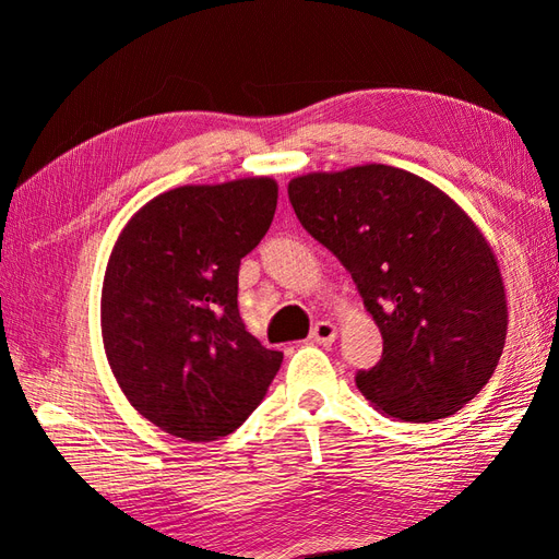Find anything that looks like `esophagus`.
I'll return each mask as SVG.
<instances>
[{
  "mask_svg": "<svg viewBox=\"0 0 559 559\" xmlns=\"http://www.w3.org/2000/svg\"><path fill=\"white\" fill-rule=\"evenodd\" d=\"M335 335H337L335 324H331V321H317L310 331V341L319 345H331L335 341Z\"/></svg>",
  "mask_w": 559,
  "mask_h": 559,
  "instance_id": "obj_1",
  "label": "esophagus"
}]
</instances>
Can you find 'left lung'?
Masks as SVG:
<instances>
[{
    "label": "left lung",
    "instance_id": "8db88e82",
    "mask_svg": "<svg viewBox=\"0 0 559 559\" xmlns=\"http://www.w3.org/2000/svg\"><path fill=\"white\" fill-rule=\"evenodd\" d=\"M289 200L382 333L359 392L417 425L462 411L492 378L509 329L497 257L471 216L427 179L378 163L296 177Z\"/></svg>",
    "mask_w": 559,
    "mask_h": 559
}]
</instances>
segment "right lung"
I'll return each mask as SVG.
<instances>
[{
  "mask_svg": "<svg viewBox=\"0 0 559 559\" xmlns=\"http://www.w3.org/2000/svg\"><path fill=\"white\" fill-rule=\"evenodd\" d=\"M277 183L179 186L118 235L103 284V341L130 405L191 443L228 436L257 411L284 354L238 310L240 261L273 224Z\"/></svg>",
  "mask_w": 559,
  "mask_h": 559,
  "instance_id": "add662e5",
  "label": "right lung"
}]
</instances>
